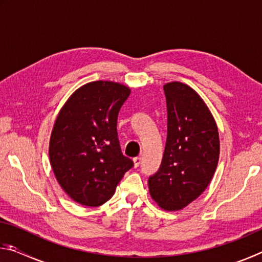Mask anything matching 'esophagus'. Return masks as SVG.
<instances>
[{
  "label": "esophagus",
  "instance_id": "obj_1",
  "mask_svg": "<svg viewBox=\"0 0 262 262\" xmlns=\"http://www.w3.org/2000/svg\"><path fill=\"white\" fill-rule=\"evenodd\" d=\"M133 162H134V167H139L141 165V157H136L133 159Z\"/></svg>",
  "mask_w": 262,
  "mask_h": 262
}]
</instances>
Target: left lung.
<instances>
[{"instance_id": "obj_1", "label": "left lung", "mask_w": 262, "mask_h": 262, "mask_svg": "<svg viewBox=\"0 0 262 262\" xmlns=\"http://www.w3.org/2000/svg\"><path fill=\"white\" fill-rule=\"evenodd\" d=\"M167 137L159 170L148 180L152 200L164 210L183 209L200 196L220 158L214 117L192 88L181 82L164 85Z\"/></svg>"}]
</instances>
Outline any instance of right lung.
<instances>
[{"label": "right lung", "instance_id": "add662e5", "mask_svg": "<svg viewBox=\"0 0 262 262\" xmlns=\"http://www.w3.org/2000/svg\"><path fill=\"white\" fill-rule=\"evenodd\" d=\"M130 89L112 81L78 88L57 114L50 161L57 183L75 202L98 207L113 196L134 165L121 152L117 120Z\"/></svg>", "mask_w": 262, "mask_h": 262}]
</instances>
